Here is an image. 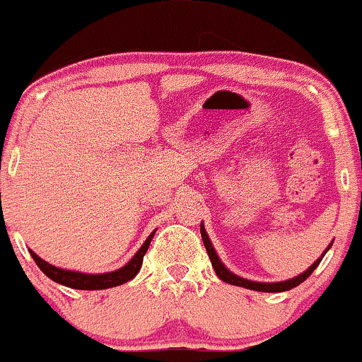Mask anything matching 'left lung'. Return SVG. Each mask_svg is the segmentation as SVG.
I'll return each instance as SVG.
<instances>
[{
	"label": "left lung",
	"mask_w": 362,
	"mask_h": 362,
	"mask_svg": "<svg viewBox=\"0 0 362 362\" xmlns=\"http://www.w3.org/2000/svg\"><path fill=\"white\" fill-rule=\"evenodd\" d=\"M200 233H202V240H204V245H206L207 249V255L209 258H211V263L212 267H214L216 270V275H218L221 281H225L226 284H232V286H240V288H245V289H252V291H262V293H282V291H289V289L296 288V286H300L301 282L305 281L307 277H310L312 272L315 270V268L319 267V263L322 262L324 255H326L327 251H329V247L333 245V242H331L329 245L326 247V251L322 252V255L319 256L317 259H315L314 263L310 264V267L307 268L305 272H301L300 275H296V277L293 279H288V281H281V282H256V281H249V279H244L240 277V275L233 274L232 270H228V268L225 267V263L219 259L218 252H216L214 245H212L211 238H209L207 232H206V226H204V223H200Z\"/></svg>",
	"instance_id": "obj_1"
}]
</instances>
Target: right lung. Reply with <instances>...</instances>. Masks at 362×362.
<instances>
[{
	"mask_svg": "<svg viewBox=\"0 0 362 362\" xmlns=\"http://www.w3.org/2000/svg\"><path fill=\"white\" fill-rule=\"evenodd\" d=\"M155 232L150 233V237L144 240V244L141 245L139 251L129 259V263H125L124 267L118 268V270L106 272V274H85V272H74V270H66V268H59L50 264L45 259L40 258L35 251L29 249L33 259L40 267V270L47 275L48 279H52L54 282L62 286H68L71 289H83V291H98V289H107V288H117V286L125 284V282L132 281L137 275V272L141 270V264H143V258L146 255L148 247H150V242L153 238Z\"/></svg>",
	"mask_w": 362,
	"mask_h": 362,
	"instance_id": "add662e5",
	"label": "right lung"
}]
</instances>
